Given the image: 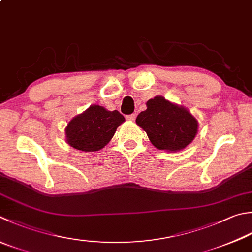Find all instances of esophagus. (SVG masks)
<instances>
[{
    "label": "esophagus",
    "mask_w": 252,
    "mask_h": 252,
    "mask_svg": "<svg viewBox=\"0 0 252 252\" xmlns=\"http://www.w3.org/2000/svg\"><path fill=\"white\" fill-rule=\"evenodd\" d=\"M135 118H136V116L134 115V113H133V115L126 116V120H129V121H134V120H135Z\"/></svg>",
    "instance_id": "34e87169"
}]
</instances>
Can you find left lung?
I'll return each instance as SVG.
<instances>
[{
  "mask_svg": "<svg viewBox=\"0 0 252 252\" xmlns=\"http://www.w3.org/2000/svg\"><path fill=\"white\" fill-rule=\"evenodd\" d=\"M146 107L135 121L146 132L156 149L178 152L193 141L199 125L187 108L161 96L150 99Z\"/></svg>",
  "mask_w": 252,
  "mask_h": 252,
  "instance_id": "obj_1",
  "label": "left lung"
}]
</instances>
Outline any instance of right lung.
<instances>
[{
    "mask_svg": "<svg viewBox=\"0 0 252 252\" xmlns=\"http://www.w3.org/2000/svg\"><path fill=\"white\" fill-rule=\"evenodd\" d=\"M126 121L118 110L93 105L81 115L74 117L65 127L68 145L83 152H96L112 139L117 127Z\"/></svg>",
    "mask_w": 252,
    "mask_h": 252,
    "instance_id": "add662e5",
    "label": "right lung"
}]
</instances>
